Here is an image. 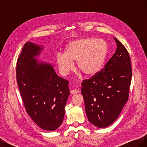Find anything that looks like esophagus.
<instances>
[{
	"label": "esophagus",
	"mask_w": 147,
	"mask_h": 147,
	"mask_svg": "<svg viewBox=\"0 0 147 147\" xmlns=\"http://www.w3.org/2000/svg\"><path fill=\"white\" fill-rule=\"evenodd\" d=\"M80 91L77 90H71L70 91V93L72 94H77V93H79Z\"/></svg>",
	"instance_id": "34e87169"
}]
</instances>
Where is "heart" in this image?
Here are the masks:
<instances>
[{
	"label": "heart",
	"mask_w": 147,
	"mask_h": 147,
	"mask_svg": "<svg viewBox=\"0 0 147 147\" xmlns=\"http://www.w3.org/2000/svg\"><path fill=\"white\" fill-rule=\"evenodd\" d=\"M107 55V45L103 40L85 38L75 40L66 45L63 55H57L56 64L60 72L66 75L74 68L86 77H91L101 69Z\"/></svg>",
	"instance_id": "heart-1"
}]
</instances>
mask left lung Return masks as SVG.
<instances>
[{"label":"left lung","instance_id":"obj_1","mask_svg":"<svg viewBox=\"0 0 147 147\" xmlns=\"http://www.w3.org/2000/svg\"><path fill=\"white\" fill-rule=\"evenodd\" d=\"M117 50L104 67L81 83L89 121L98 127L112 124L128 100L132 78L131 59L116 38Z\"/></svg>","mask_w":147,"mask_h":147}]
</instances>
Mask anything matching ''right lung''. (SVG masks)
<instances>
[{
	"label": "right lung",
	"mask_w": 147,
	"mask_h": 147,
	"mask_svg": "<svg viewBox=\"0 0 147 147\" xmlns=\"http://www.w3.org/2000/svg\"><path fill=\"white\" fill-rule=\"evenodd\" d=\"M42 49L32 42L24 44L18 58L16 80L28 114L43 129L54 131L63 121L69 82L59 77L51 64L35 59Z\"/></svg>",
	"instance_id": "right-lung-1"
}]
</instances>
